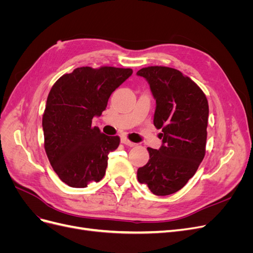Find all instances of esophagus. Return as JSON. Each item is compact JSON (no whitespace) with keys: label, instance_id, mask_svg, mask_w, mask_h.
<instances>
[{"label":"esophagus","instance_id":"34e87169","mask_svg":"<svg viewBox=\"0 0 253 253\" xmlns=\"http://www.w3.org/2000/svg\"><path fill=\"white\" fill-rule=\"evenodd\" d=\"M121 142L124 143V144H126V145H127V147H135L136 145V143H134V142H132V141H129L126 137H122L121 138Z\"/></svg>","mask_w":253,"mask_h":253}]
</instances>
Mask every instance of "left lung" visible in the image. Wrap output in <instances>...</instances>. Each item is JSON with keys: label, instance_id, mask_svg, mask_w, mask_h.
Segmentation results:
<instances>
[{"label": "left lung", "instance_id": "1", "mask_svg": "<svg viewBox=\"0 0 253 253\" xmlns=\"http://www.w3.org/2000/svg\"><path fill=\"white\" fill-rule=\"evenodd\" d=\"M147 79L156 99L154 126L163 145L148 148L150 159L137 178L158 196L177 192L193 177L206 154L209 105L204 91L181 72L148 66L137 72Z\"/></svg>", "mask_w": 253, "mask_h": 253}]
</instances>
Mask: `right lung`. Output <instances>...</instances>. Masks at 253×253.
Segmentation results:
<instances>
[{
  "label": "right lung",
  "instance_id": "right-lung-1",
  "mask_svg": "<svg viewBox=\"0 0 253 253\" xmlns=\"http://www.w3.org/2000/svg\"><path fill=\"white\" fill-rule=\"evenodd\" d=\"M133 74L131 68L78 67L53 84L42 118L44 149L59 178L73 188L100 181L119 136L91 126L113 91Z\"/></svg>",
  "mask_w": 253,
  "mask_h": 253
}]
</instances>
